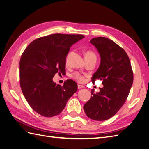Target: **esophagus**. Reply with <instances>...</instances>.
<instances>
[{
	"label": "esophagus",
	"mask_w": 149,
	"mask_h": 149,
	"mask_svg": "<svg viewBox=\"0 0 149 149\" xmlns=\"http://www.w3.org/2000/svg\"><path fill=\"white\" fill-rule=\"evenodd\" d=\"M84 86L83 85H80V84H78V88L79 89H82V88H84Z\"/></svg>",
	"instance_id": "esophagus-1"
}]
</instances>
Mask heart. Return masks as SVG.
Returning a JSON list of instances; mask_svg holds the SVG:
<instances>
[{
    "instance_id": "b5f03b06",
    "label": "heart",
    "mask_w": 149,
    "mask_h": 149,
    "mask_svg": "<svg viewBox=\"0 0 149 149\" xmlns=\"http://www.w3.org/2000/svg\"><path fill=\"white\" fill-rule=\"evenodd\" d=\"M85 56H96L95 55H94V53H93L92 52H88L86 53L85 54ZM73 78L76 79V81H78V82H84L85 81V77L84 76H83L82 74H81L79 73H74L73 75Z\"/></svg>"
}]
</instances>
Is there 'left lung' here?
Here are the masks:
<instances>
[{
    "instance_id": "left-lung-1",
    "label": "left lung",
    "mask_w": 149,
    "mask_h": 149,
    "mask_svg": "<svg viewBox=\"0 0 149 149\" xmlns=\"http://www.w3.org/2000/svg\"><path fill=\"white\" fill-rule=\"evenodd\" d=\"M90 43L96 47L101 61L92 77V82L102 80L104 86L94 94L83 107L86 114L94 120L102 121L114 116L125 102L133 83V73L127 53L112 40L94 38Z\"/></svg>"
}]
</instances>
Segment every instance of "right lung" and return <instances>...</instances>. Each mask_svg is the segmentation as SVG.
Masks as SVG:
<instances>
[{"label":"right lung","mask_w":149,"mask_h":149,"mask_svg":"<svg viewBox=\"0 0 149 149\" xmlns=\"http://www.w3.org/2000/svg\"><path fill=\"white\" fill-rule=\"evenodd\" d=\"M84 38L83 35L52 34L35 40L26 47L20 60V83L24 97L38 114L47 117L60 114L78 89L68 79L61 86L54 83L57 73L65 71L70 47Z\"/></svg>","instance_id":"obj_1"}]
</instances>
